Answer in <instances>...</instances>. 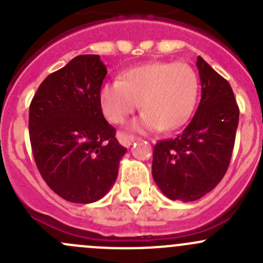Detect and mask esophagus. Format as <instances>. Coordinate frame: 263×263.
Instances as JSON below:
<instances>
[{
	"label": "esophagus",
	"mask_w": 263,
	"mask_h": 263,
	"mask_svg": "<svg viewBox=\"0 0 263 263\" xmlns=\"http://www.w3.org/2000/svg\"><path fill=\"white\" fill-rule=\"evenodd\" d=\"M118 140L119 142H121L122 145H123L124 147H129L131 146L132 142L135 141V140H137V137L132 136V135H127V134H121L118 136Z\"/></svg>",
	"instance_id": "esophagus-1"
}]
</instances>
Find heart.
Listing matches in <instances>:
<instances>
[{"label":"heart","mask_w":263,"mask_h":263,"mask_svg":"<svg viewBox=\"0 0 263 263\" xmlns=\"http://www.w3.org/2000/svg\"><path fill=\"white\" fill-rule=\"evenodd\" d=\"M198 97V78L184 62H148L128 68L119 81L105 82L99 103L105 118L122 123L139 108L132 123L136 131L178 128L193 113Z\"/></svg>","instance_id":"obj_1"}]
</instances>
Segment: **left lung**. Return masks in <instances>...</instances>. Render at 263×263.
Returning a JSON list of instances; mask_svg holds the SVG:
<instances>
[{"label": "left lung", "instance_id": "1", "mask_svg": "<svg viewBox=\"0 0 263 263\" xmlns=\"http://www.w3.org/2000/svg\"><path fill=\"white\" fill-rule=\"evenodd\" d=\"M201 100L188 126L154 146L153 177L171 200L196 201L225 176L234 148L239 108L229 82L197 58Z\"/></svg>", "mask_w": 263, "mask_h": 263}]
</instances>
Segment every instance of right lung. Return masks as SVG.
I'll return each mask as SVG.
<instances>
[{
    "label": "right lung",
    "mask_w": 263,
    "mask_h": 263,
    "mask_svg": "<svg viewBox=\"0 0 263 263\" xmlns=\"http://www.w3.org/2000/svg\"><path fill=\"white\" fill-rule=\"evenodd\" d=\"M105 75L99 55H78L44 79L29 108L36 168L50 190L70 202L104 197L127 151L100 108Z\"/></svg>",
    "instance_id": "add662e5"
}]
</instances>
